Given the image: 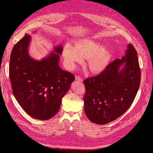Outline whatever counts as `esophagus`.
Listing matches in <instances>:
<instances>
[{"mask_svg":"<svg viewBox=\"0 0 153 153\" xmlns=\"http://www.w3.org/2000/svg\"><path fill=\"white\" fill-rule=\"evenodd\" d=\"M76 80L77 81H79V82H82L83 81L82 78L81 77H80V76H76Z\"/></svg>","mask_w":153,"mask_h":153,"instance_id":"obj_1","label":"esophagus"}]
</instances>
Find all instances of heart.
Segmentation results:
<instances>
[{
    "label": "heart",
    "mask_w": 153,
    "mask_h": 153,
    "mask_svg": "<svg viewBox=\"0 0 153 153\" xmlns=\"http://www.w3.org/2000/svg\"><path fill=\"white\" fill-rule=\"evenodd\" d=\"M63 58L67 67L74 69L77 63L88 59V67L92 73H101L111 58L110 52L102 43L93 39H85L76 43L75 47L67 45L64 48Z\"/></svg>",
    "instance_id": "1"
}]
</instances>
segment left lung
I'll use <instances>...</instances> for the list:
<instances>
[{"mask_svg":"<svg viewBox=\"0 0 153 153\" xmlns=\"http://www.w3.org/2000/svg\"><path fill=\"white\" fill-rule=\"evenodd\" d=\"M141 81L137 52L128 44L125 55L101 73L84 80V110L93 123L104 125L123 115L132 104Z\"/></svg>","mask_w":153,"mask_h":153,"instance_id":"1","label":"left lung"}]
</instances>
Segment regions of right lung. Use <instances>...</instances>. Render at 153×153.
<instances>
[{
    "mask_svg": "<svg viewBox=\"0 0 153 153\" xmlns=\"http://www.w3.org/2000/svg\"><path fill=\"white\" fill-rule=\"evenodd\" d=\"M31 36L25 34L13 46L9 77L14 97L22 108L35 119H50L58 113L62 98L75 77L59 66L63 47L57 45L41 60L32 58Z\"/></svg>",
    "mask_w": 153,
    "mask_h": 153,
    "instance_id": "1",
    "label": "right lung"
}]
</instances>
